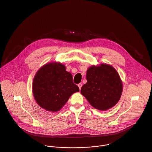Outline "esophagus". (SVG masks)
I'll list each match as a JSON object with an SVG mask.
<instances>
[{
    "instance_id": "34e87169",
    "label": "esophagus",
    "mask_w": 152,
    "mask_h": 152,
    "mask_svg": "<svg viewBox=\"0 0 152 152\" xmlns=\"http://www.w3.org/2000/svg\"><path fill=\"white\" fill-rule=\"evenodd\" d=\"M77 86H78V87H79V89L80 90V89H81V88L82 86H83V85H82V84H81V83H79V84Z\"/></svg>"
}]
</instances>
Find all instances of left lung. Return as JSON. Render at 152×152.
<instances>
[{"label":"left lung","mask_w":152,"mask_h":152,"mask_svg":"<svg viewBox=\"0 0 152 152\" xmlns=\"http://www.w3.org/2000/svg\"><path fill=\"white\" fill-rule=\"evenodd\" d=\"M87 82L81 89L83 94L94 108L101 111L113 107L123 92V83L116 69L101 64L88 68Z\"/></svg>","instance_id":"obj_1"}]
</instances>
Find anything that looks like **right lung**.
Instances as JSON below:
<instances>
[{
	"label": "right lung",
	"mask_w": 152,
	"mask_h": 152,
	"mask_svg": "<svg viewBox=\"0 0 152 152\" xmlns=\"http://www.w3.org/2000/svg\"><path fill=\"white\" fill-rule=\"evenodd\" d=\"M79 88L73 83L72 75L66 71L64 64L51 62L42 66L36 72L32 92L37 104L49 112H58L72 94Z\"/></svg>",
	"instance_id": "right-lung-1"
}]
</instances>
